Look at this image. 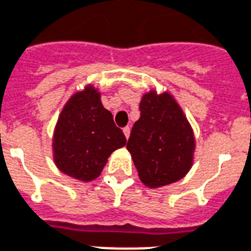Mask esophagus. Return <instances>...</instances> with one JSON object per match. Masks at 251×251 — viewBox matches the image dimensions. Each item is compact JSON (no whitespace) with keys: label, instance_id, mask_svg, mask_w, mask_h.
I'll use <instances>...</instances> for the list:
<instances>
[{"label":"esophagus","instance_id":"34e87169","mask_svg":"<svg viewBox=\"0 0 251 251\" xmlns=\"http://www.w3.org/2000/svg\"><path fill=\"white\" fill-rule=\"evenodd\" d=\"M123 132H124V135H126V137H129V132H131V128L129 127H126V128H123Z\"/></svg>","mask_w":251,"mask_h":251}]
</instances>
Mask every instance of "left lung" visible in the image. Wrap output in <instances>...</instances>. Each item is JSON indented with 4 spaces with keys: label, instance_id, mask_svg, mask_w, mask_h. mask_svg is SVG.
I'll use <instances>...</instances> for the list:
<instances>
[{
    "label": "left lung",
    "instance_id": "8db88e82",
    "mask_svg": "<svg viewBox=\"0 0 251 251\" xmlns=\"http://www.w3.org/2000/svg\"><path fill=\"white\" fill-rule=\"evenodd\" d=\"M127 150L144 185L160 188L181 180L193 164L195 135L169 92H147Z\"/></svg>",
    "mask_w": 251,
    "mask_h": 251
}]
</instances>
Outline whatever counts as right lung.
<instances>
[{"label":"right lung","mask_w":251,"mask_h":251,"mask_svg":"<svg viewBox=\"0 0 251 251\" xmlns=\"http://www.w3.org/2000/svg\"><path fill=\"white\" fill-rule=\"evenodd\" d=\"M126 144L123 131L101 104L100 92L88 84L70 98L58 118L52 139L54 161L67 176L91 181L100 175L110 154Z\"/></svg>","instance_id":"add662e5"}]
</instances>
